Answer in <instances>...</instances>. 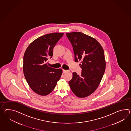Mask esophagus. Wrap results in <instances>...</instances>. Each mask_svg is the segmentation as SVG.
Here are the masks:
<instances>
[{"label": "esophagus", "mask_w": 131, "mask_h": 131, "mask_svg": "<svg viewBox=\"0 0 131 131\" xmlns=\"http://www.w3.org/2000/svg\"><path fill=\"white\" fill-rule=\"evenodd\" d=\"M68 71V70H63V73H66V72H67Z\"/></svg>", "instance_id": "obj_1"}]
</instances>
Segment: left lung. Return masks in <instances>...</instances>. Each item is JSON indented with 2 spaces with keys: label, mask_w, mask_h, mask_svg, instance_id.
Returning <instances> with one entry per match:
<instances>
[{
  "label": "left lung",
  "mask_w": 131,
  "mask_h": 131,
  "mask_svg": "<svg viewBox=\"0 0 131 131\" xmlns=\"http://www.w3.org/2000/svg\"><path fill=\"white\" fill-rule=\"evenodd\" d=\"M73 48L75 62L80 61L81 74L72 73L69 81L76 96L84 98L92 94L99 86L105 71L104 51L96 39L81 32L66 33Z\"/></svg>",
  "instance_id": "8db88e82"
}]
</instances>
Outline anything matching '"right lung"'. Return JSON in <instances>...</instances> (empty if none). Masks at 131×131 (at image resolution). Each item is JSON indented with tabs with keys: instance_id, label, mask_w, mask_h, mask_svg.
Returning <instances> with one entry per match:
<instances>
[{
	"instance_id": "add662e5",
	"label": "right lung",
	"mask_w": 131,
	"mask_h": 131,
	"mask_svg": "<svg viewBox=\"0 0 131 131\" xmlns=\"http://www.w3.org/2000/svg\"><path fill=\"white\" fill-rule=\"evenodd\" d=\"M63 33L54 32L39 37L26 49L23 59V72L31 89L41 96L51 93L60 79L61 69L47 65V60L53 56V49Z\"/></svg>"
}]
</instances>
